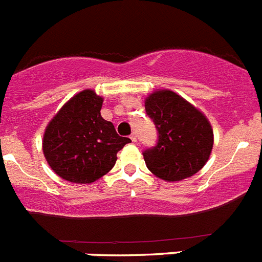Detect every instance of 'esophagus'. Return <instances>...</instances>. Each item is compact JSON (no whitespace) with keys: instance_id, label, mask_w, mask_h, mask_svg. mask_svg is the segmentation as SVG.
Listing matches in <instances>:
<instances>
[{"instance_id":"34e87169","label":"esophagus","mask_w":262,"mask_h":262,"mask_svg":"<svg viewBox=\"0 0 262 262\" xmlns=\"http://www.w3.org/2000/svg\"><path fill=\"white\" fill-rule=\"evenodd\" d=\"M129 139L133 140V143H135V142H136V135H135V134H131V136H129Z\"/></svg>"}]
</instances>
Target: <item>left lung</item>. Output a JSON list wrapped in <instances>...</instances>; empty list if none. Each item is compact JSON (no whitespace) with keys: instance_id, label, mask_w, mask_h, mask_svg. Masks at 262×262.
Returning a JSON list of instances; mask_svg holds the SVG:
<instances>
[{"instance_id":"obj_1","label":"left lung","mask_w":262,"mask_h":262,"mask_svg":"<svg viewBox=\"0 0 262 262\" xmlns=\"http://www.w3.org/2000/svg\"><path fill=\"white\" fill-rule=\"evenodd\" d=\"M157 144L143 152L147 168L165 181H181L203 168L214 144L209 119L172 90H157L145 98Z\"/></svg>"}]
</instances>
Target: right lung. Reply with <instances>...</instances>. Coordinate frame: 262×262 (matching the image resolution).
<instances>
[{
	"label": "right lung",
	"instance_id": "add662e5",
	"mask_svg": "<svg viewBox=\"0 0 262 262\" xmlns=\"http://www.w3.org/2000/svg\"><path fill=\"white\" fill-rule=\"evenodd\" d=\"M103 98L86 89L72 97L46 127L43 154L61 178L92 184L115 165L117 154L129 143L101 115Z\"/></svg>",
	"mask_w": 262,
	"mask_h": 262
}]
</instances>
